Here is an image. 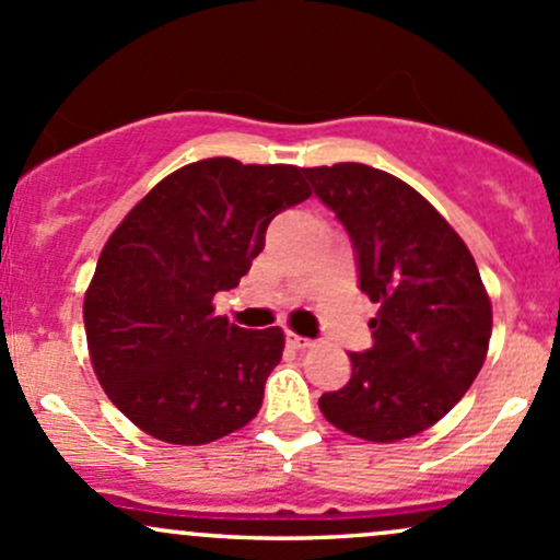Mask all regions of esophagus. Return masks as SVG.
Returning a JSON list of instances; mask_svg holds the SVG:
<instances>
[{"label": "esophagus", "mask_w": 560, "mask_h": 560, "mask_svg": "<svg viewBox=\"0 0 560 560\" xmlns=\"http://www.w3.org/2000/svg\"><path fill=\"white\" fill-rule=\"evenodd\" d=\"M287 343H290L292 349H308L311 338H303V335H295V332H287Z\"/></svg>", "instance_id": "34e87169"}]
</instances>
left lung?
I'll use <instances>...</instances> for the list:
<instances>
[{
    "label": "left lung",
    "mask_w": 560,
    "mask_h": 560,
    "mask_svg": "<svg viewBox=\"0 0 560 560\" xmlns=\"http://www.w3.org/2000/svg\"><path fill=\"white\" fill-rule=\"evenodd\" d=\"M357 255L378 314L351 378L319 397L332 427L370 443L413 438L464 397L486 362L491 300L467 244L427 198L364 163L303 168Z\"/></svg>",
    "instance_id": "1"
}]
</instances>
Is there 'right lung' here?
Here are the masks:
<instances>
[{
    "mask_svg": "<svg viewBox=\"0 0 560 560\" xmlns=\"http://www.w3.org/2000/svg\"><path fill=\"white\" fill-rule=\"evenodd\" d=\"M311 196L298 166L190 163L158 182L109 235L85 292V335L107 397L141 432L203 445L246 427L284 351L279 327L214 314L279 211Z\"/></svg>",
    "mask_w": 560,
    "mask_h": 560,
    "instance_id": "obj_1",
    "label": "right lung"
}]
</instances>
